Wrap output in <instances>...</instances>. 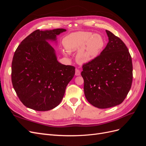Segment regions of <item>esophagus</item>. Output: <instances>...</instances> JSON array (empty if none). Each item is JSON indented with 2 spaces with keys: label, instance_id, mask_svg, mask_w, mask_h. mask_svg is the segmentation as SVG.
<instances>
[{
  "label": "esophagus",
  "instance_id": "esophagus-1",
  "mask_svg": "<svg viewBox=\"0 0 146 146\" xmlns=\"http://www.w3.org/2000/svg\"><path fill=\"white\" fill-rule=\"evenodd\" d=\"M80 70L78 69H76V76H80Z\"/></svg>",
  "mask_w": 146,
  "mask_h": 146
}]
</instances>
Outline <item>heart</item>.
<instances>
[{
  "mask_svg": "<svg viewBox=\"0 0 146 146\" xmlns=\"http://www.w3.org/2000/svg\"><path fill=\"white\" fill-rule=\"evenodd\" d=\"M63 42L68 52L78 50L76 58L80 64L90 62L98 56L104 46L103 37L90 32H77L66 36ZM68 52H65V54Z\"/></svg>",
  "mask_w": 146,
  "mask_h": 146,
  "instance_id": "1",
  "label": "heart"
}]
</instances>
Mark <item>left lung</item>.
Wrapping results in <instances>:
<instances>
[{
    "instance_id": "obj_1",
    "label": "left lung",
    "mask_w": 146,
    "mask_h": 146,
    "mask_svg": "<svg viewBox=\"0 0 146 146\" xmlns=\"http://www.w3.org/2000/svg\"><path fill=\"white\" fill-rule=\"evenodd\" d=\"M107 46L90 62L83 64L86 99L94 107L108 108L121 104L130 90L133 65L129 50L121 39L106 30Z\"/></svg>"
}]
</instances>
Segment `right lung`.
<instances>
[{"instance_id":"right-lung-1","label":"right lung","mask_w":146,"mask_h":146,"mask_svg":"<svg viewBox=\"0 0 146 146\" xmlns=\"http://www.w3.org/2000/svg\"><path fill=\"white\" fill-rule=\"evenodd\" d=\"M66 29L36 30L17 47L11 64V81L25 107L44 111L61 102L66 88L75 75V67L57 61L47 40L55 41Z\"/></svg>"}]
</instances>
